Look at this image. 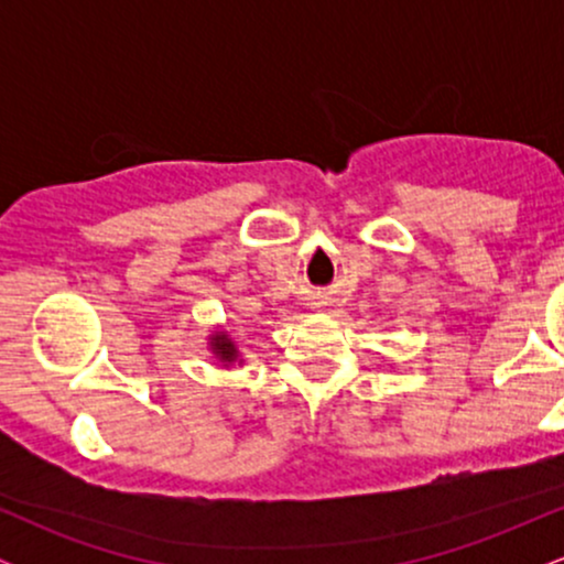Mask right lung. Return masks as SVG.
Listing matches in <instances>:
<instances>
[{"label":"right lung","mask_w":564,"mask_h":564,"mask_svg":"<svg viewBox=\"0 0 564 564\" xmlns=\"http://www.w3.org/2000/svg\"><path fill=\"white\" fill-rule=\"evenodd\" d=\"M209 349H212V355H215V358H217V364H223L225 368H230V366H236V364L238 366L243 364L241 352H238V345L230 339L228 332H223V328H219V332H212L209 334Z\"/></svg>","instance_id":"obj_1"}]
</instances>
